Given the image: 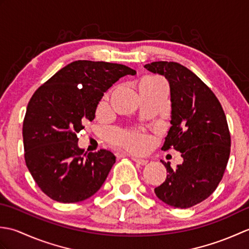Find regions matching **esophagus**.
I'll return each instance as SVG.
<instances>
[{"label":"esophagus","instance_id":"esophagus-1","mask_svg":"<svg viewBox=\"0 0 249 249\" xmlns=\"http://www.w3.org/2000/svg\"><path fill=\"white\" fill-rule=\"evenodd\" d=\"M133 160L136 163H138V165H140V166H145L146 163H147L146 160H141V158H135V157H133Z\"/></svg>","mask_w":249,"mask_h":249}]
</instances>
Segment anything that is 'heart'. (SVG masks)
<instances>
[{"mask_svg":"<svg viewBox=\"0 0 249 249\" xmlns=\"http://www.w3.org/2000/svg\"><path fill=\"white\" fill-rule=\"evenodd\" d=\"M161 82L160 79L156 78H146L140 84L144 83H156ZM105 103H102V107ZM150 138L149 136L139 130L130 131H121L113 137V143L116 145L123 146L124 149L131 152H143L147 145H149Z\"/></svg>","mask_w":249,"mask_h":249,"instance_id":"heart-1","label":"heart"}]
</instances>
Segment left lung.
I'll use <instances>...</instances> for the list:
<instances>
[{"mask_svg": "<svg viewBox=\"0 0 249 249\" xmlns=\"http://www.w3.org/2000/svg\"><path fill=\"white\" fill-rule=\"evenodd\" d=\"M144 68L165 77L170 87L171 127L161 150L173 147L183 162L154 189L162 202L187 209L202 202L217 188L230 155V133L223 107L209 87L176 62H153Z\"/></svg>", "mask_w": 249, "mask_h": 249, "instance_id": "8db88e82", "label": "left lung"}]
</instances>
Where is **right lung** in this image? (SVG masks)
<instances>
[{"label": "right lung", "mask_w": 249, "mask_h": 249, "mask_svg": "<svg viewBox=\"0 0 249 249\" xmlns=\"http://www.w3.org/2000/svg\"><path fill=\"white\" fill-rule=\"evenodd\" d=\"M131 68L107 62L75 61L36 89L23 121L25 163L38 187L57 202H80L107 178L115 156L84 153L77 134L93 121L104 93Z\"/></svg>", "instance_id": "right-lung-1"}]
</instances>
